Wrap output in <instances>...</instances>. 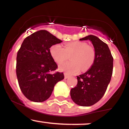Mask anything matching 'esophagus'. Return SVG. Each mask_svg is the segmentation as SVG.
Returning <instances> with one entry per match:
<instances>
[{
	"mask_svg": "<svg viewBox=\"0 0 129 129\" xmlns=\"http://www.w3.org/2000/svg\"><path fill=\"white\" fill-rule=\"evenodd\" d=\"M64 77H65V79H67V78H69V75H67V73H64Z\"/></svg>",
	"mask_w": 129,
	"mask_h": 129,
	"instance_id": "34e87169",
	"label": "esophagus"
}]
</instances>
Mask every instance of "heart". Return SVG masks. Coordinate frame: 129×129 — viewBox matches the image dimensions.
I'll return each instance as SVG.
<instances>
[{
  "label": "heart",
  "mask_w": 129,
  "mask_h": 129,
  "mask_svg": "<svg viewBox=\"0 0 129 129\" xmlns=\"http://www.w3.org/2000/svg\"><path fill=\"white\" fill-rule=\"evenodd\" d=\"M50 54L57 63L63 62L70 56L71 62L61 63L59 66L60 71L69 75L76 74L80 70L86 71L91 68L94 62L96 53L94 48L87 43L80 41L69 42L65 44L64 48L59 44L50 47Z\"/></svg>",
  "instance_id": "1"
}]
</instances>
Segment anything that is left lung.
Returning a JSON list of instances; mask_svg holds the SVG:
<instances>
[{"label": "left lung", "mask_w": 129, "mask_h": 129, "mask_svg": "<svg viewBox=\"0 0 129 129\" xmlns=\"http://www.w3.org/2000/svg\"><path fill=\"white\" fill-rule=\"evenodd\" d=\"M79 40L91 41L96 58L87 72L77 76L78 84L71 89L70 96L75 104L88 107L98 102L106 93L113 72V58L108 45L98 37L88 35Z\"/></svg>", "instance_id": "1"}]
</instances>
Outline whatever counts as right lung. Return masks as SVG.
<instances>
[{"instance_id": "add662e5", "label": "right lung", "mask_w": 129, "mask_h": 129, "mask_svg": "<svg viewBox=\"0 0 129 129\" xmlns=\"http://www.w3.org/2000/svg\"><path fill=\"white\" fill-rule=\"evenodd\" d=\"M62 41L47 30L34 33L23 40L16 58V75L22 92L36 103L48 100L54 85L64 78L51 56V46Z\"/></svg>"}]
</instances>
